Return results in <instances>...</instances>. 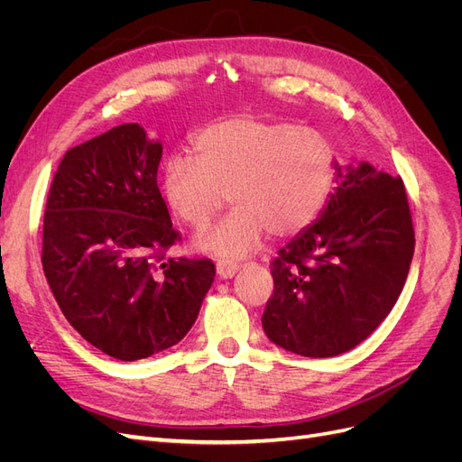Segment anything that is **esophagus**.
I'll use <instances>...</instances> for the list:
<instances>
[{"label":"esophagus","instance_id":"34e87169","mask_svg":"<svg viewBox=\"0 0 462 462\" xmlns=\"http://www.w3.org/2000/svg\"><path fill=\"white\" fill-rule=\"evenodd\" d=\"M236 270H239V263L231 260H219L216 263V272L221 279H231L236 273Z\"/></svg>","mask_w":462,"mask_h":462}]
</instances>
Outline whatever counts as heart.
Masks as SVG:
<instances>
[{
    "label": "heart",
    "instance_id": "heart-1",
    "mask_svg": "<svg viewBox=\"0 0 462 462\" xmlns=\"http://www.w3.org/2000/svg\"><path fill=\"white\" fill-rule=\"evenodd\" d=\"M337 173V152L312 127L254 116L206 125L192 138V158L173 156L163 167V194L192 229H206L229 200L231 212L199 236L217 256L239 258L265 231L289 236L324 209Z\"/></svg>",
    "mask_w": 462,
    "mask_h": 462
}]
</instances>
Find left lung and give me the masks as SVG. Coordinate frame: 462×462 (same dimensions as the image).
Returning a JSON list of instances; mask_svg holds the SVG:
<instances>
[{"label": "left lung", "mask_w": 462, "mask_h": 462, "mask_svg": "<svg viewBox=\"0 0 462 462\" xmlns=\"http://www.w3.org/2000/svg\"><path fill=\"white\" fill-rule=\"evenodd\" d=\"M337 170L319 219L272 262L273 295L262 316L270 341L310 358L365 341L395 306L414 254L402 179L366 162Z\"/></svg>", "instance_id": "8db88e82"}]
</instances>
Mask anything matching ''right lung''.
<instances>
[{
  "instance_id": "add662e5",
  "label": "right lung",
  "mask_w": 462,
  "mask_h": 462,
  "mask_svg": "<svg viewBox=\"0 0 462 462\" xmlns=\"http://www.w3.org/2000/svg\"><path fill=\"white\" fill-rule=\"evenodd\" d=\"M160 160L141 125H119L67 150L48 192V285L69 324L117 360L183 339L216 275L208 258H165L180 235L158 189Z\"/></svg>"
}]
</instances>
